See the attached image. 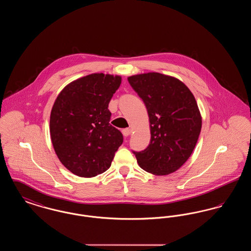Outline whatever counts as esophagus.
<instances>
[{"label": "esophagus", "instance_id": "obj_1", "mask_svg": "<svg viewBox=\"0 0 251 251\" xmlns=\"http://www.w3.org/2000/svg\"><path fill=\"white\" fill-rule=\"evenodd\" d=\"M131 129L126 128V129H123V130H122V134H123L125 137H128V136L131 134Z\"/></svg>", "mask_w": 251, "mask_h": 251}]
</instances>
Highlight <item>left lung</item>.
Masks as SVG:
<instances>
[{
  "mask_svg": "<svg viewBox=\"0 0 251 251\" xmlns=\"http://www.w3.org/2000/svg\"><path fill=\"white\" fill-rule=\"evenodd\" d=\"M128 82L147 107L151 134L147 149L132 153L147 172H175L191 155L201 130L195 97L178 79L157 72L133 75Z\"/></svg>",
  "mask_w": 251,
  "mask_h": 251,
  "instance_id": "obj_1",
  "label": "left lung"
}]
</instances>
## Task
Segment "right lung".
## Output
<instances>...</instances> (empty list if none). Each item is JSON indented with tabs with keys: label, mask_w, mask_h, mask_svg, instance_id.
<instances>
[{
	"label": "right lung",
	"mask_w": 251,
	"mask_h": 251,
	"mask_svg": "<svg viewBox=\"0 0 251 251\" xmlns=\"http://www.w3.org/2000/svg\"><path fill=\"white\" fill-rule=\"evenodd\" d=\"M121 77L94 73L68 84L51 109L50 138L60 162L73 174L90 178L105 172L123 136L109 121V102Z\"/></svg>",
	"instance_id": "1"
}]
</instances>
